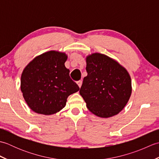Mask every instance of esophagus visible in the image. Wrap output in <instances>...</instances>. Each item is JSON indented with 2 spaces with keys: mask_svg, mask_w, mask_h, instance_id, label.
<instances>
[{
  "mask_svg": "<svg viewBox=\"0 0 159 159\" xmlns=\"http://www.w3.org/2000/svg\"><path fill=\"white\" fill-rule=\"evenodd\" d=\"M82 80H79V81H77L76 82V83H77V85H79V87H81V85H82Z\"/></svg>",
  "mask_w": 159,
  "mask_h": 159,
  "instance_id": "obj_1",
  "label": "esophagus"
}]
</instances>
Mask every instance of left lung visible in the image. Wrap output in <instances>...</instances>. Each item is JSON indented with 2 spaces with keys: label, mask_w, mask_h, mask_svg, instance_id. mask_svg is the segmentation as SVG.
<instances>
[{
  "label": "left lung",
  "mask_w": 159,
  "mask_h": 159,
  "mask_svg": "<svg viewBox=\"0 0 159 159\" xmlns=\"http://www.w3.org/2000/svg\"><path fill=\"white\" fill-rule=\"evenodd\" d=\"M87 76L80 94L91 112L108 118L119 113L132 93L131 79L126 68L116 60L100 53L86 57Z\"/></svg>",
  "instance_id": "8db88e82"
}]
</instances>
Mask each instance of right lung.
Here are the masks:
<instances>
[{"instance_id": "1", "label": "right lung", "mask_w": 159, "mask_h": 159, "mask_svg": "<svg viewBox=\"0 0 159 159\" xmlns=\"http://www.w3.org/2000/svg\"><path fill=\"white\" fill-rule=\"evenodd\" d=\"M65 52L50 50L25 67L20 80L24 99L34 112L49 116L65 107L67 98L80 89L65 66Z\"/></svg>"}]
</instances>
